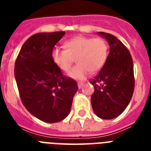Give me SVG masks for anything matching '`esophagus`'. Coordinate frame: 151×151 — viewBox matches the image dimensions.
I'll list each match as a JSON object with an SVG mask.
<instances>
[{"instance_id": "1", "label": "esophagus", "mask_w": 151, "mask_h": 151, "mask_svg": "<svg viewBox=\"0 0 151 151\" xmlns=\"http://www.w3.org/2000/svg\"><path fill=\"white\" fill-rule=\"evenodd\" d=\"M82 85H83V83L82 82H79L78 84V88H81L82 87Z\"/></svg>"}]
</instances>
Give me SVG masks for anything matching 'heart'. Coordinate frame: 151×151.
Instances as JSON below:
<instances>
[{
    "instance_id": "heart-1",
    "label": "heart",
    "mask_w": 151,
    "mask_h": 151,
    "mask_svg": "<svg viewBox=\"0 0 151 151\" xmlns=\"http://www.w3.org/2000/svg\"><path fill=\"white\" fill-rule=\"evenodd\" d=\"M65 47L66 49H53L52 59L64 72L70 70L76 59L78 64L68 73L70 78L76 80H84L90 72H99L107 59V44L102 38L76 37L66 41Z\"/></svg>"
}]
</instances>
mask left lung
Returning <instances> with one entry per match:
<instances>
[{
    "mask_svg": "<svg viewBox=\"0 0 151 151\" xmlns=\"http://www.w3.org/2000/svg\"><path fill=\"white\" fill-rule=\"evenodd\" d=\"M107 41L110 52L99 74L90 83L95 92L91 97L97 117L113 119L128 106L134 91L133 62L129 51L112 34L98 32Z\"/></svg>",
    "mask_w": 151,
    "mask_h": 151,
    "instance_id": "obj_1",
    "label": "left lung"
}]
</instances>
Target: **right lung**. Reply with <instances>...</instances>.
<instances>
[{
  "label": "right lung",
  "mask_w": 151,
  "mask_h": 151,
  "mask_svg": "<svg viewBox=\"0 0 151 151\" xmlns=\"http://www.w3.org/2000/svg\"><path fill=\"white\" fill-rule=\"evenodd\" d=\"M65 32L38 33L26 41L15 64V78L23 105L42 122L55 123L70 111L78 89L75 81L63 75L52 52Z\"/></svg>",
  "instance_id": "right-lung-1"
}]
</instances>
